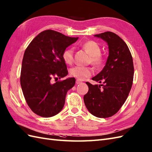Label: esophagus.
Segmentation results:
<instances>
[{"label":"esophagus","instance_id":"34e87169","mask_svg":"<svg viewBox=\"0 0 152 152\" xmlns=\"http://www.w3.org/2000/svg\"><path fill=\"white\" fill-rule=\"evenodd\" d=\"M76 84H77V85H79V84L82 83V81H80V80H76Z\"/></svg>","mask_w":152,"mask_h":152}]
</instances>
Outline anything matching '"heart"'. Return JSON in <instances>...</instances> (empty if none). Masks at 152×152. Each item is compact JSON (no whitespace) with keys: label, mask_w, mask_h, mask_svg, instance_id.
Returning <instances> with one entry per match:
<instances>
[{"label":"heart","mask_w":152,"mask_h":152,"mask_svg":"<svg viewBox=\"0 0 152 152\" xmlns=\"http://www.w3.org/2000/svg\"><path fill=\"white\" fill-rule=\"evenodd\" d=\"M83 48L91 55L90 61L96 67H99L102 64L103 58L101 54L99 45L94 41L89 40L85 42L82 45ZM74 49L72 48L66 49L62 54V58L65 64H71L73 61ZM92 73V70L90 67L76 66L71 70V75L79 80H83L89 77Z\"/></svg>","instance_id":"heart-1"}]
</instances>
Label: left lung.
Instances as JSON below:
<instances>
[{
	"label": "left lung",
	"instance_id": "8db88e82",
	"mask_svg": "<svg viewBox=\"0 0 152 152\" xmlns=\"http://www.w3.org/2000/svg\"><path fill=\"white\" fill-rule=\"evenodd\" d=\"M94 37L107 43L109 54L102 71L92 78L103 84L87 82L88 91L83 100L91 114L106 118L116 114L128 98L133 83V59L126 43L116 34L107 31Z\"/></svg>",
	"mask_w": 152,
	"mask_h": 152
}]
</instances>
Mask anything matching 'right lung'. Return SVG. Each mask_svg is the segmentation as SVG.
Returning <instances> with one entry per match:
<instances>
[{
    "label": "right lung",
    "mask_w": 152,
    "mask_h": 152,
    "mask_svg": "<svg viewBox=\"0 0 152 152\" xmlns=\"http://www.w3.org/2000/svg\"><path fill=\"white\" fill-rule=\"evenodd\" d=\"M77 39L45 30L38 34L26 49L20 85L27 103L36 114L50 118L63 108L66 94L75 85V78L70 77L54 83L51 80L68 75L62 54Z\"/></svg>",
    "instance_id": "right-lung-1"
}]
</instances>
